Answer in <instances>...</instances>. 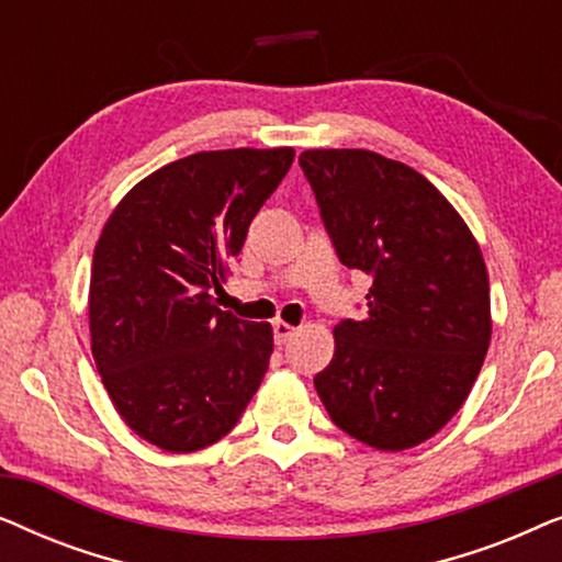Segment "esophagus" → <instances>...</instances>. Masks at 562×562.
Here are the masks:
<instances>
[{
  "label": "esophagus",
  "mask_w": 562,
  "mask_h": 562,
  "mask_svg": "<svg viewBox=\"0 0 562 562\" xmlns=\"http://www.w3.org/2000/svg\"><path fill=\"white\" fill-rule=\"evenodd\" d=\"M294 335H296V327L294 325H289V322H283V319H276L273 322V340H276V345H286Z\"/></svg>",
  "instance_id": "esophagus-1"
}]
</instances>
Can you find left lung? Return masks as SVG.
I'll use <instances>...</instances> for the list:
<instances>
[{
	"mask_svg": "<svg viewBox=\"0 0 562 562\" xmlns=\"http://www.w3.org/2000/svg\"><path fill=\"white\" fill-rule=\"evenodd\" d=\"M342 266L373 276L363 319L335 327L314 389L337 427L398 452L440 432L491 342L488 271L465 220L425 176L360 148L304 150Z\"/></svg>",
	"mask_w": 562,
	"mask_h": 562,
	"instance_id": "left-lung-1",
	"label": "left lung"
}]
</instances>
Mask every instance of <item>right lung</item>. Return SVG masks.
<instances>
[{"label":"right lung","mask_w":562,"mask_h":562,"mask_svg":"<svg viewBox=\"0 0 562 562\" xmlns=\"http://www.w3.org/2000/svg\"><path fill=\"white\" fill-rule=\"evenodd\" d=\"M291 164L294 148L179 158L135 183L99 235L91 352L114 409L160 450L222 440L263 381L271 325L222 312L212 289Z\"/></svg>","instance_id":"right-lung-1"}]
</instances>
